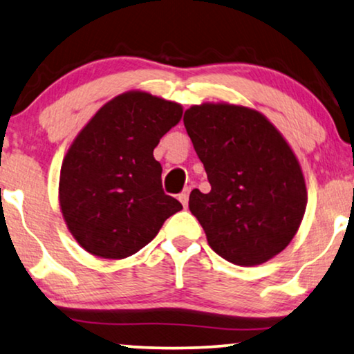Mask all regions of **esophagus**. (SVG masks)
Segmentation results:
<instances>
[{
    "instance_id": "34e87169",
    "label": "esophagus",
    "mask_w": 354,
    "mask_h": 354,
    "mask_svg": "<svg viewBox=\"0 0 354 354\" xmlns=\"http://www.w3.org/2000/svg\"><path fill=\"white\" fill-rule=\"evenodd\" d=\"M188 196H190V187L183 188V192L180 193V195H178V201H180L183 206H187L188 205Z\"/></svg>"
}]
</instances>
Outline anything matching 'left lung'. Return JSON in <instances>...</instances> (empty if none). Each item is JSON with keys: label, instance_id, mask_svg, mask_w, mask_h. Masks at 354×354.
Listing matches in <instances>:
<instances>
[{"label": "left lung", "instance_id": "left-lung-1", "mask_svg": "<svg viewBox=\"0 0 354 354\" xmlns=\"http://www.w3.org/2000/svg\"><path fill=\"white\" fill-rule=\"evenodd\" d=\"M188 137L205 166L209 193H190L192 214L207 243L239 266L274 258L297 234L306 209L298 159L258 111L234 104L192 106Z\"/></svg>", "mask_w": 354, "mask_h": 354}]
</instances>
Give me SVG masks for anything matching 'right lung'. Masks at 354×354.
Returning <instances> with one entry per match:
<instances>
[{
  "instance_id": "obj_1",
  "label": "right lung",
  "mask_w": 354,
  "mask_h": 354,
  "mask_svg": "<svg viewBox=\"0 0 354 354\" xmlns=\"http://www.w3.org/2000/svg\"><path fill=\"white\" fill-rule=\"evenodd\" d=\"M182 106L130 91L106 103L77 135L61 167L59 201L71 234L106 259L135 254L182 209L162 190L153 149Z\"/></svg>"
}]
</instances>
